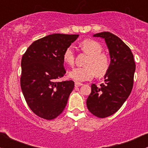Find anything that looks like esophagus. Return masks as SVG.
Returning <instances> with one entry per match:
<instances>
[{
    "label": "esophagus",
    "mask_w": 148,
    "mask_h": 148,
    "mask_svg": "<svg viewBox=\"0 0 148 148\" xmlns=\"http://www.w3.org/2000/svg\"><path fill=\"white\" fill-rule=\"evenodd\" d=\"M81 85H83V83H77V82L75 83V87H79V86H81Z\"/></svg>",
    "instance_id": "34e87169"
}]
</instances>
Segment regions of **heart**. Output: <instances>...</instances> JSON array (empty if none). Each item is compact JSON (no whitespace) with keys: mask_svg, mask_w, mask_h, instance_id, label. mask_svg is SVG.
I'll return each instance as SVG.
<instances>
[{"mask_svg":"<svg viewBox=\"0 0 148 148\" xmlns=\"http://www.w3.org/2000/svg\"><path fill=\"white\" fill-rule=\"evenodd\" d=\"M80 48L89 56L85 62V66L73 68L68 73V76L77 82H83L91 80L95 75L97 77H104L110 68V59L107 54L102 53L103 47L92 39H85L80 43ZM75 53L71 46L65 50L63 59L65 63L73 65Z\"/></svg>","mask_w":148,"mask_h":148,"instance_id":"heart-1","label":"heart"}]
</instances>
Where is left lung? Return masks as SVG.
Returning <instances> with one entry per match:
<instances>
[{"mask_svg": "<svg viewBox=\"0 0 148 148\" xmlns=\"http://www.w3.org/2000/svg\"><path fill=\"white\" fill-rule=\"evenodd\" d=\"M94 37L106 40L110 56V68L105 75V83L91 85L86 104L90 112L100 118L116 112L130 95L133 87L135 63L130 48L118 36L102 32Z\"/></svg>", "mask_w": 148, "mask_h": 148, "instance_id": "left-lung-1", "label": "left lung"}]
</instances>
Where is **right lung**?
Instances as JSON below:
<instances>
[{"label":"right lung","instance_id":"obj_1","mask_svg":"<svg viewBox=\"0 0 148 148\" xmlns=\"http://www.w3.org/2000/svg\"><path fill=\"white\" fill-rule=\"evenodd\" d=\"M78 36L49 35L34 41L23 56L21 90L28 107L41 118L55 119L66 106L74 82L58 79L66 73L64 51Z\"/></svg>","mask_w":148,"mask_h":148}]
</instances>
